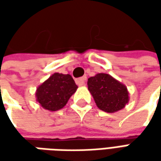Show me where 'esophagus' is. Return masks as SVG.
I'll return each instance as SVG.
<instances>
[{
    "label": "esophagus",
    "mask_w": 161,
    "mask_h": 161,
    "mask_svg": "<svg viewBox=\"0 0 161 161\" xmlns=\"http://www.w3.org/2000/svg\"><path fill=\"white\" fill-rule=\"evenodd\" d=\"M86 80H87V78L86 77L79 78V79L76 80V83H77V85H79V86H83V85H85V83H86Z\"/></svg>",
    "instance_id": "34e87169"
}]
</instances>
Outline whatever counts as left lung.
I'll list each match as a JSON object with an SVG mask.
<instances>
[{"mask_svg": "<svg viewBox=\"0 0 161 161\" xmlns=\"http://www.w3.org/2000/svg\"><path fill=\"white\" fill-rule=\"evenodd\" d=\"M88 90L97 107L108 113L117 112L129 102L126 86L107 73H97L89 78Z\"/></svg>", "mask_w": 161, "mask_h": 161, "instance_id": "obj_1", "label": "left lung"}]
</instances>
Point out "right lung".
I'll return each instance as SVG.
<instances>
[{
	"label": "right lung",
	"mask_w": 161,
	"mask_h": 161,
	"mask_svg": "<svg viewBox=\"0 0 161 161\" xmlns=\"http://www.w3.org/2000/svg\"><path fill=\"white\" fill-rule=\"evenodd\" d=\"M77 89L70 74L55 72L37 87L36 98L44 109L57 111L67 104Z\"/></svg>",
	"instance_id": "right-lung-1"
}]
</instances>
